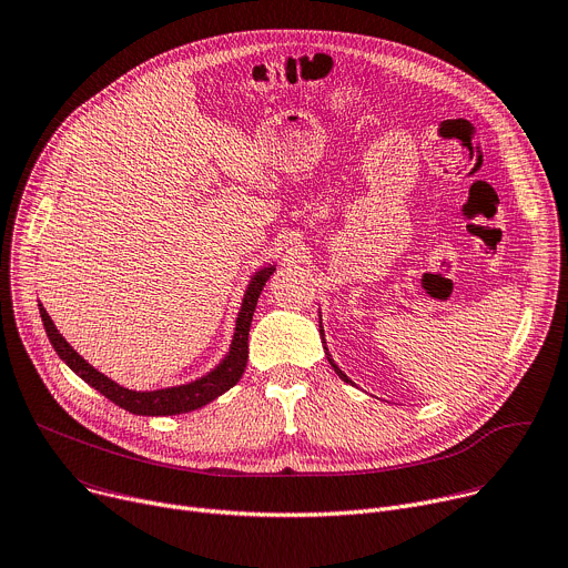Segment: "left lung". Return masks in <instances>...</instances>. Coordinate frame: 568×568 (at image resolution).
<instances>
[{
	"label": "left lung",
	"instance_id": "left-lung-1",
	"mask_svg": "<svg viewBox=\"0 0 568 568\" xmlns=\"http://www.w3.org/2000/svg\"><path fill=\"white\" fill-rule=\"evenodd\" d=\"M321 336H323V325H321ZM323 343H325V338H323ZM323 347H325V345H323ZM325 355H327V362H329V364H332V368H334V371H336V375H338V377H341V379H343V382H347V384H353V379H351V377H347V375H345V373H343V371H341V368H338V366H336V364H334V359H332V355H329V353H327V347H325Z\"/></svg>",
	"mask_w": 568,
	"mask_h": 568
}]
</instances>
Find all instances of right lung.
I'll return each instance as SVG.
<instances>
[{
	"label": "right lung",
	"mask_w": 568,
	"mask_h": 568,
	"mask_svg": "<svg viewBox=\"0 0 568 568\" xmlns=\"http://www.w3.org/2000/svg\"><path fill=\"white\" fill-rule=\"evenodd\" d=\"M273 273H275V266H264L252 275V280L247 284V291L243 295V302H241L234 338H232L230 353L225 355V359L195 382L180 384V386H168V388H156V390L124 388L118 382H113L111 377H106L104 373H100L98 368H93L59 334V329L52 323L45 307L38 304V310H40L42 325H45L48 338L57 351V355L85 384H91L93 388L100 390L104 398H109L111 403H115L118 407L132 412V414H139V416H174V414H186V412H193V409H200V407L209 405L217 396H223L225 390H230L243 377V371H245V364H247V334H250V325H252V314H254V307H256V300H258L261 291H264V286L271 280Z\"/></svg>",
	"instance_id": "obj_1"
}]
</instances>
